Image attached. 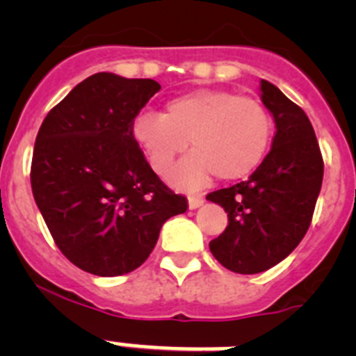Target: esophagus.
<instances>
[{"instance_id": "1", "label": "esophagus", "mask_w": 356, "mask_h": 356, "mask_svg": "<svg viewBox=\"0 0 356 356\" xmlns=\"http://www.w3.org/2000/svg\"><path fill=\"white\" fill-rule=\"evenodd\" d=\"M203 203H205V200H203V196H200V194H191V196H188V209L191 210L200 209Z\"/></svg>"}]
</instances>
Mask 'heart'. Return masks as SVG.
Returning <instances> with one entry per match:
<instances>
[{"instance_id": "heart-1", "label": "heart", "mask_w": 356, "mask_h": 356, "mask_svg": "<svg viewBox=\"0 0 356 356\" xmlns=\"http://www.w3.org/2000/svg\"><path fill=\"white\" fill-rule=\"evenodd\" d=\"M271 137L273 119L259 99L221 89L180 94L162 115L143 112L134 121V139L160 176L171 171L189 140L194 151L171 175L181 187L203 184L212 172L219 180L248 176L262 163Z\"/></svg>"}]
</instances>
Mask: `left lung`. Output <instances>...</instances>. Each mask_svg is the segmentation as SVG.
<instances>
[{"label":"left lung","mask_w":356,"mask_h":356,"mask_svg":"<svg viewBox=\"0 0 356 356\" xmlns=\"http://www.w3.org/2000/svg\"><path fill=\"white\" fill-rule=\"evenodd\" d=\"M260 92L276 124L271 151L246 181L207 196L228 212L210 251L238 275L267 271L294 251L312 222L325 171L307 114L267 80Z\"/></svg>","instance_id":"obj_1"}]
</instances>
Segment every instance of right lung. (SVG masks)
<instances>
[{
  "mask_svg": "<svg viewBox=\"0 0 356 356\" xmlns=\"http://www.w3.org/2000/svg\"><path fill=\"white\" fill-rule=\"evenodd\" d=\"M159 90L149 78L96 72L49 110L37 134L35 203L58 250L90 275L143 266L163 222L188 209L134 139L135 118Z\"/></svg>",
  "mask_w": 356,
  "mask_h": 356,
  "instance_id": "add662e5",
  "label": "right lung"
}]
</instances>
